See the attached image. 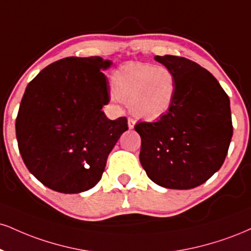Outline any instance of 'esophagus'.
Masks as SVG:
<instances>
[{
	"label": "esophagus",
	"instance_id": "34e87169",
	"mask_svg": "<svg viewBox=\"0 0 251 251\" xmlns=\"http://www.w3.org/2000/svg\"><path fill=\"white\" fill-rule=\"evenodd\" d=\"M127 124H128V128H129V129L134 128L135 122H134V120H133V119H132V118H128V119H127Z\"/></svg>",
	"mask_w": 251,
	"mask_h": 251
}]
</instances>
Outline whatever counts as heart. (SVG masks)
<instances>
[{"mask_svg": "<svg viewBox=\"0 0 251 251\" xmlns=\"http://www.w3.org/2000/svg\"><path fill=\"white\" fill-rule=\"evenodd\" d=\"M112 87L114 98L127 102L135 117L153 120L173 105L176 78L166 65L128 63L114 72Z\"/></svg>", "mask_w": 251, "mask_h": 251, "instance_id": "heart-1", "label": "heart"}]
</instances>
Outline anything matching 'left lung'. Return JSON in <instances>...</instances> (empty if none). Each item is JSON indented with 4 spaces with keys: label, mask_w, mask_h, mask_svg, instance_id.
Here are the masks:
<instances>
[{
    "label": "left lung",
    "mask_w": 251,
    "mask_h": 251,
    "mask_svg": "<svg viewBox=\"0 0 251 251\" xmlns=\"http://www.w3.org/2000/svg\"><path fill=\"white\" fill-rule=\"evenodd\" d=\"M174 72L176 92L167 113L134 126L141 138V166L156 185L191 189L221 168L232 137L230 101L216 78L198 63L155 56Z\"/></svg>",
    "instance_id": "8db88e82"
}]
</instances>
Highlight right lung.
Returning <instances> with one entry per match:
<instances>
[{
    "label": "right lung",
    "instance_id": "1",
    "mask_svg": "<svg viewBox=\"0 0 251 251\" xmlns=\"http://www.w3.org/2000/svg\"><path fill=\"white\" fill-rule=\"evenodd\" d=\"M101 57H68L43 69L26 86L16 118L22 159L52 191L76 194L101 179L107 156L127 119L110 120L101 108L110 101Z\"/></svg>",
    "mask_w": 251,
    "mask_h": 251
}]
</instances>
